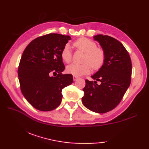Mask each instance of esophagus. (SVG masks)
I'll return each mask as SVG.
<instances>
[{"label":"esophagus","instance_id":"obj_1","mask_svg":"<svg viewBox=\"0 0 149 149\" xmlns=\"http://www.w3.org/2000/svg\"><path fill=\"white\" fill-rule=\"evenodd\" d=\"M77 79H78V77H77V76H75V75H74V76H73V79H74V81H77Z\"/></svg>","mask_w":149,"mask_h":149}]
</instances>
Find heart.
<instances>
[{"mask_svg": "<svg viewBox=\"0 0 149 149\" xmlns=\"http://www.w3.org/2000/svg\"><path fill=\"white\" fill-rule=\"evenodd\" d=\"M74 45L77 49L85 52L83 64L72 63L66 66V70L68 74L75 76H81L91 72V67L95 70L99 69L105 60V52L101 48L97 47L93 41L86 38H81L75 41ZM61 57L63 61L68 63L72 59V51L68 45H66L61 52Z\"/></svg>", "mask_w": 149, "mask_h": 149, "instance_id": "heart-1", "label": "heart"}]
</instances>
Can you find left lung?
Wrapping results in <instances>:
<instances>
[{
    "instance_id": "left-lung-1",
    "label": "left lung",
    "mask_w": 149,
    "mask_h": 149,
    "mask_svg": "<svg viewBox=\"0 0 149 149\" xmlns=\"http://www.w3.org/2000/svg\"><path fill=\"white\" fill-rule=\"evenodd\" d=\"M93 39L104 50L105 60L99 70L91 76L95 81H85L82 102L88 109L104 113L115 108L130 86L131 60L122 43L114 38L97 34Z\"/></svg>"
}]
</instances>
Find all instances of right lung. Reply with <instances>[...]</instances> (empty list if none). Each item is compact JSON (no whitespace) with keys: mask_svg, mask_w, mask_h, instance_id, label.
<instances>
[{"mask_svg":"<svg viewBox=\"0 0 149 149\" xmlns=\"http://www.w3.org/2000/svg\"><path fill=\"white\" fill-rule=\"evenodd\" d=\"M70 40V36L50 33L34 39L24 50L18 70L20 89L38 110L49 111L58 107L62 90L73 83L72 75L62 74L65 67L61 57Z\"/></svg>","mask_w":149,"mask_h":149,"instance_id":"1","label":"right lung"}]
</instances>
